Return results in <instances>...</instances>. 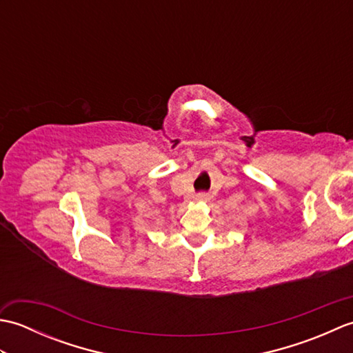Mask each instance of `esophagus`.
I'll use <instances>...</instances> for the list:
<instances>
[{
  "label": "esophagus",
  "instance_id": "obj_1",
  "mask_svg": "<svg viewBox=\"0 0 353 353\" xmlns=\"http://www.w3.org/2000/svg\"><path fill=\"white\" fill-rule=\"evenodd\" d=\"M209 199V196L206 192H200V194H197L196 196V200H199V201H206Z\"/></svg>",
  "mask_w": 353,
  "mask_h": 353
}]
</instances>
